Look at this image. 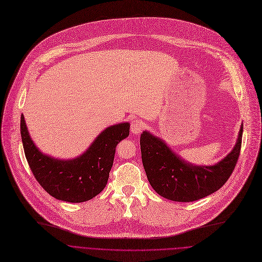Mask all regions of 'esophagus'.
<instances>
[{
  "label": "esophagus",
  "mask_w": 262,
  "mask_h": 262,
  "mask_svg": "<svg viewBox=\"0 0 262 262\" xmlns=\"http://www.w3.org/2000/svg\"><path fill=\"white\" fill-rule=\"evenodd\" d=\"M143 127H144V123L143 121L140 120V119H135V120H133L130 123V132L135 135L140 134L142 129H143Z\"/></svg>",
  "instance_id": "obj_1"
}]
</instances>
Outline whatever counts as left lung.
<instances>
[{
    "mask_svg": "<svg viewBox=\"0 0 262 262\" xmlns=\"http://www.w3.org/2000/svg\"><path fill=\"white\" fill-rule=\"evenodd\" d=\"M243 125L233 150L211 166H195L182 160L164 142L144 132L140 138L142 163L147 179L161 196L173 202H194L221 189L238 161Z\"/></svg>",
    "mask_w": 262,
    "mask_h": 262,
    "instance_id": "8db88e82",
    "label": "left lung"
}]
</instances>
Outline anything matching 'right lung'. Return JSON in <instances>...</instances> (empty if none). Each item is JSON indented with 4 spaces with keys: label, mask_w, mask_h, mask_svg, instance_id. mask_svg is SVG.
Instances as JSON below:
<instances>
[{
    "label": "right lung",
    "mask_w": 262,
    "mask_h": 262,
    "mask_svg": "<svg viewBox=\"0 0 262 262\" xmlns=\"http://www.w3.org/2000/svg\"><path fill=\"white\" fill-rule=\"evenodd\" d=\"M129 135V124L104 129L90 148L73 160H57L42 155L31 140L20 117V136L29 167L38 184L53 198L69 202H86L104 189L113 166L116 146Z\"/></svg>",
    "instance_id": "1"
}]
</instances>
